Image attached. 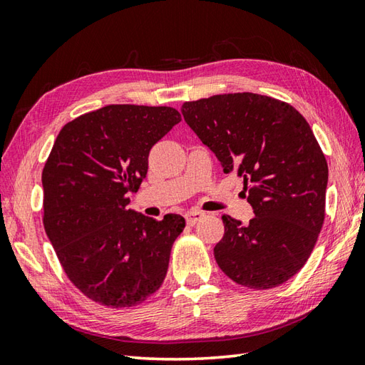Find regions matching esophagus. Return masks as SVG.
<instances>
[{"label":"esophagus","instance_id":"esophagus-1","mask_svg":"<svg viewBox=\"0 0 365 365\" xmlns=\"http://www.w3.org/2000/svg\"><path fill=\"white\" fill-rule=\"evenodd\" d=\"M185 218H187V222L190 224V226H195L197 221H200V220L204 218V213L192 210V212H188L187 215H185Z\"/></svg>","mask_w":365,"mask_h":365}]
</instances>
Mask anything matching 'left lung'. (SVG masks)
<instances>
[{
  "instance_id": "obj_1",
  "label": "left lung",
  "mask_w": 365,
  "mask_h": 365,
  "mask_svg": "<svg viewBox=\"0 0 365 365\" xmlns=\"http://www.w3.org/2000/svg\"><path fill=\"white\" fill-rule=\"evenodd\" d=\"M185 122L224 174L243 178L254 218L222 216L215 246L232 281L265 290L304 267L324 220L328 163L306 119L289 103L252 92L213 96L182 105Z\"/></svg>"
}]
</instances>
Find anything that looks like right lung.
<instances>
[{"instance_id": "right-lung-1", "label": "right lung", "mask_w": 365, "mask_h": 365, "mask_svg": "<svg viewBox=\"0 0 365 365\" xmlns=\"http://www.w3.org/2000/svg\"><path fill=\"white\" fill-rule=\"evenodd\" d=\"M182 120L169 106L108 105L66 123L42 173L43 227L67 277L108 307L145 301L165 281L185 218L131 210L149 152Z\"/></svg>"}]
</instances>
